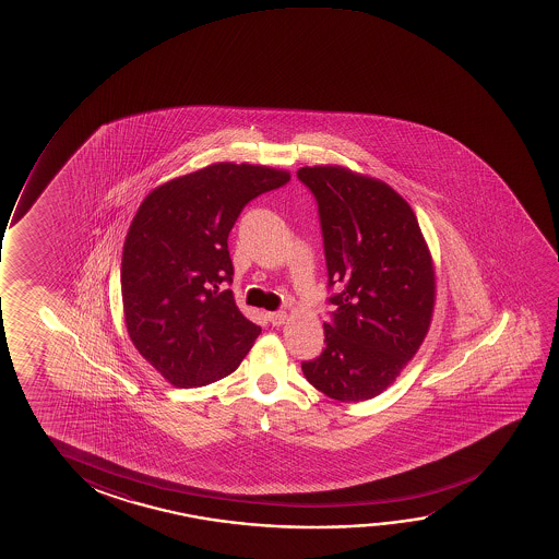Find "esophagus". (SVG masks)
Returning <instances> with one entry per match:
<instances>
[{"mask_svg": "<svg viewBox=\"0 0 559 559\" xmlns=\"http://www.w3.org/2000/svg\"><path fill=\"white\" fill-rule=\"evenodd\" d=\"M286 317H288V314L284 313V311H275V313L267 314L269 322H271L273 326H281V324H284Z\"/></svg>", "mask_w": 559, "mask_h": 559, "instance_id": "obj_1", "label": "esophagus"}]
</instances>
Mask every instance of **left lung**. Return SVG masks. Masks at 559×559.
<instances>
[{
	"label": "left lung",
	"mask_w": 559,
	"mask_h": 559,
	"mask_svg": "<svg viewBox=\"0 0 559 559\" xmlns=\"http://www.w3.org/2000/svg\"><path fill=\"white\" fill-rule=\"evenodd\" d=\"M319 204L330 296L321 355L301 362L307 382L330 399L380 395L413 359L436 304V273L420 225L401 194L342 166L299 168Z\"/></svg>",
	"instance_id": "left-lung-1"
}]
</instances>
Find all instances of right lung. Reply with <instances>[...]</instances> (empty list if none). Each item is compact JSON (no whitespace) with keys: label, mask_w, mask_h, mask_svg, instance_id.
I'll return each mask as SVG.
<instances>
[{"label":"right lung","mask_w":559,"mask_h":559,"mask_svg":"<svg viewBox=\"0 0 559 559\" xmlns=\"http://www.w3.org/2000/svg\"><path fill=\"white\" fill-rule=\"evenodd\" d=\"M290 181L283 169L217 162L148 192L123 242V317L143 359L176 388L237 370L261 329L238 311L230 229L250 200Z\"/></svg>","instance_id":"add662e5"}]
</instances>
